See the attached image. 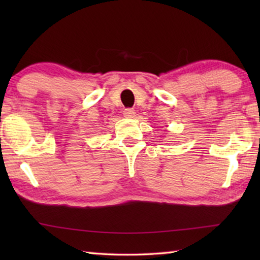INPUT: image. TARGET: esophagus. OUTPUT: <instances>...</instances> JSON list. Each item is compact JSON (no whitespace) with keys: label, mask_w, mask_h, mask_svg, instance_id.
I'll return each mask as SVG.
<instances>
[{"label":"esophagus","mask_w":260,"mask_h":260,"mask_svg":"<svg viewBox=\"0 0 260 260\" xmlns=\"http://www.w3.org/2000/svg\"><path fill=\"white\" fill-rule=\"evenodd\" d=\"M122 114H124V117H126V118H133V117H135V110L132 108H127L124 110V111H122Z\"/></svg>","instance_id":"obj_1"}]
</instances>
